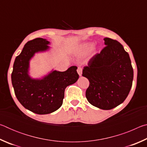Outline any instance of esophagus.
<instances>
[{"instance_id": "obj_1", "label": "esophagus", "mask_w": 147, "mask_h": 147, "mask_svg": "<svg viewBox=\"0 0 147 147\" xmlns=\"http://www.w3.org/2000/svg\"><path fill=\"white\" fill-rule=\"evenodd\" d=\"M77 73H78L79 76H82V68L81 67H78V69H77Z\"/></svg>"}]
</instances>
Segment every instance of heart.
Masks as SVG:
<instances>
[{
  "label": "heart",
  "mask_w": 147,
  "mask_h": 147,
  "mask_svg": "<svg viewBox=\"0 0 147 147\" xmlns=\"http://www.w3.org/2000/svg\"><path fill=\"white\" fill-rule=\"evenodd\" d=\"M92 47V45L91 43H86V44H84V45L82 47V51L84 52H88L89 51H90Z\"/></svg>",
  "instance_id": "1"
}]
</instances>
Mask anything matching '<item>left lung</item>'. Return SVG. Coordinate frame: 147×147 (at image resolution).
Returning <instances> with one entry per match:
<instances>
[{
	"label": "left lung",
	"instance_id": "obj_1",
	"mask_svg": "<svg viewBox=\"0 0 147 147\" xmlns=\"http://www.w3.org/2000/svg\"><path fill=\"white\" fill-rule=\"evenodd\" d=\"M106 47L89 59L82 76L89 80L86 96L102 109H113L123 103L132 86L134 71L129 54L117 40L104 39Z\"/></svg>",
	"mask_w": 147,
	"mask_h": 147
}]
</instances>
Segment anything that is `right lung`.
<instances>
[{
  "label": "right lung",
  "mask_w": 147,
  "mask_h": 147,
  "mask_svg": "<svg viewBox=\"0 0 147 147\" xmlns=\"http://www.w3.org/2000/svg\"><path fill=\"white\" fill-rule=\"evenodd\" d=\"M50 42L36 38L25 44L16 57L11 73V83L19 102L33 113L44 115L56 111L61 106L65 89L79 78L77 67L72 66L64 72L52 71L42 79L28 75L29 61L34 54L49 49Z\"/></svg>",
  "instance_id": "right-lung-1"
}]
</instances>
